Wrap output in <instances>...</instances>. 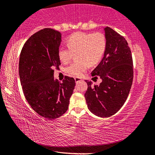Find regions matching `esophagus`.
Returning a JSON list of instances; mask_svg holds the SVG:
<instances>
[{
    "label": "esophagus",
    "mask_w": 155,
    "mask_h": 155,
    "mask_svg": "<svg viewBox=\"0 0 155 155\" xmlns=\"http://www.w3.org/2000/svg\"><path fill=\"white\" fill-rule=\"evenodd\" d=\"M74 80H75L76 83H78V82H80V81H81V78H79V77H75L74 78Z\"/></svg>",
    "instance_id": "1"
}]
</instances>
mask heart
Masks as SVG:
<instances>
[{
	"label": "heart",
	"instance_id": "obj_1",
	"mask_svg": "<svg viewBox=\"0 0 155 155\" xmlns=\"http://www.w3.org/2000/svg\"><path fill=\"white\" fill-rule=\"evenodd\" d=\"M66 44L68 48L64 46L59 48V58L66 64L77 52L76 57L78 61L68 66L67 72L70 74L80 77L87 70L89 64L95 65L100 61L105 51L107 41L102 33L77 32L68 37Z\"/></svg>",
	"mask_w": 155,
	"mask_h": 155
}]
</instances>
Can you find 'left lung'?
Here are the masks:
<instances>
[{"label":"left lung","mask_w":155,"mask_h":155,"mask_svg":"<svg viewBox=\"0 0 155 155\" xmlns=\"http://www.w3.org/2000/svg\"><path fill=\"white\" fill-rule=\"evenodd\" d=\"M106 48L103 59L91 72L94 78H101L99 85L85 81L87 90L85 98L87 107L94 115L108 117L124 104L133 79L132 54L124 37L110 27L104 28Z\"/></svg>","instance_id":"obj_1"}]
</instances>
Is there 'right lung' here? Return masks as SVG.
I'll use <instances>...</instances> for the list:
<instances>
[{"label": "right lung", "instance_id": "1", "mask_svg": "<svg viewBox=\"0 0 155 155\" xmlns=\"http://www.w3.org/2000/svg\"><path fill=\"white\" fill-rule=\"evenodd\" d=\"M61 34L46 28L26 41L20 52L19 76L23 93L34 111L49 120L57 118L68 109L75 87L73 78L62 82L54 78V68H59L58 51Z\"/></svg>", "mask_w": 155, "mask_h": 155}]
</instances>
